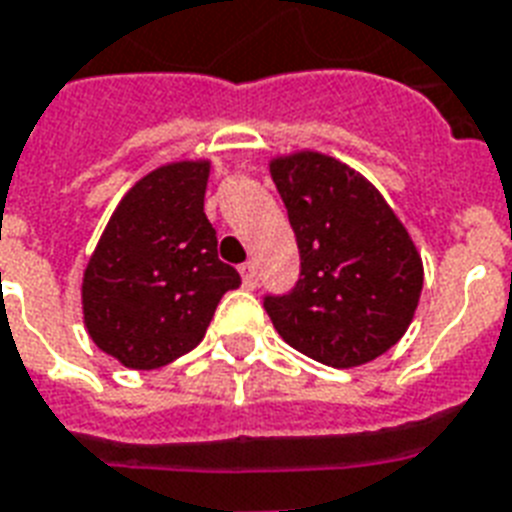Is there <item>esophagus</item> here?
<instances>
[{"label": "esophagus", "mask_w": 512, "mask_h": 512, "mask_svg": "<svg viewBox=\"0 0 512 512\" xmlns=\"http://www.w3.org/2000/svg\"><path fill=\"white\" fill-rule=\"evenodd\" d=\"M240 275H243L245 288H256V283H259V272H256V264H253V261H245L243 267H240Z\"/></svg>", "instance_id": "34e87169"}]
</instances>
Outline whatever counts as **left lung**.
I'll list each match as a JSON object with an SVG mask.
<instances>
[{"instance_id":"left-lung-1","label":"left lung","mask_w":512,"mask_h":512,"mask_svg":"<svg viewBox=\"0 0 512 512\" xmlns=\"http://www.w3.org/2000/svg\"><path fill=\"white\" fill-rule=\"evenodd\" d=\"M269 173L299 243L291 291L264 296L293 350L334 368L363 366L406 334L422 293V256L379 189L320 152L275 157Z\"/></svg>"}]
</instances>
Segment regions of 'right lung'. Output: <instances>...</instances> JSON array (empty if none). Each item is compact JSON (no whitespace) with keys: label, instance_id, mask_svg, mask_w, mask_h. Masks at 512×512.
Segmentation results:
<instances>
[{"label":"right lung","instance_id":"right-lung-1","mask_svg":"<svg viewBox=\"0 0 512 512\" xmlns=\"http://www.w3.org/2000/svg\"><path fill=\"white\" fill-rule=\"evenodd\" d=\"M208 173V160L152 170L122 197L87 261V334L122 366L149 371L194 350L221 296L240 285L202 208Z\"/></svg>","mask_w":512,"mask_h":512}]
</instances>
